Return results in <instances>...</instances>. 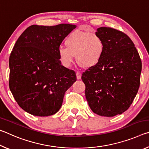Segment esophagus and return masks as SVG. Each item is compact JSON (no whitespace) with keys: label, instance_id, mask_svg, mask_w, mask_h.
<instances>
[{"label":"esophagus","instance_id":"esophagus-1","mask_svg":"<svg viewBox=\"0 0 149 149\" xmlns=\"http://www.w3.org/2000/svg\"><path fill=\"white\" fill-rule=\"evenodd\" d=\"M76 77H77V79H81V74L80 72H77L76 73Z\"/></svg>","mask_w":149,"mask_h":149}]
</instances>
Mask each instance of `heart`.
<instances>
[{"label": "heart", "instance_id": "heart-1", "mask_svg": "<svg viewBox=\"0 0 149 149\" xmlns=\"http://www.w3.org/2000/svg\"><path fill=\"white\" fill-rule=\"evenodd\" d=\"M65 47H59L58 56L62 64L70 67L77 62L85 68L97 65L104 54L105 42L100 35L77 30L70 33L65 40Z\"/></svg>", "mask_w": 149, "mask_h": 149}]
</instances>
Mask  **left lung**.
<instances>
[{"instance_id":"obj_1","label":"left lung","mask_w":149,"mask_h":149,"mask_svg":"<svg viewBox=\"0 0 149 149\" xmlns=\"http://www.w3.org/2000/svg\"><path fill=\"white\" fill-rule=\"evenodd\" d=\"M96 34L105 42L102 60L83 73L85 97L93 112L112 117L130 108L138 92L142 63L135 45L127 35L101 27Z\"/></svg>"}]
</instances>
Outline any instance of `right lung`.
I'll return each mask as SVG.
<instances>
[{
  "label": "right lung",
  "instance_id": "obj_1",
  "mask_svg": "<svg viewBox=\"0 0 149 149\" xmlns=\"http://www.w3.org/2000/svg\"><path fill=\"white\" fill-rule=\"evenodd\" d=\"M75 27L33 25L17 40L9 58V87L26 112L48 116L61 108L65 91L77 78L74 70L61 64L57 50Z\"/></svg>",
  "mask_w": 149,
  "mask_h": 149
}]
</instances>
